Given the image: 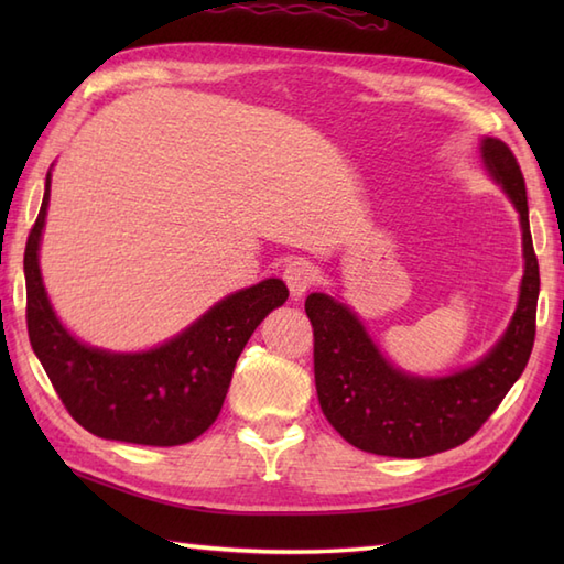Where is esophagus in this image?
<instances>
[{"mask_svg":"<svg viewBox=\"0 0 564 564\" xmlns=\"http://www.w3.org/2000/svg\"><path fill=\"white\" fill-rule=\"evenodd\" d=\"M283 281L289 283V291L297 301L315 283V267L307 259H293L283 267Z\"/></svg>","mask_w":564,"mask_h":564,"instance_id":"34e87169","label":"esophagus"}]
</instances>
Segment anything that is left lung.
Masks as SVG:
<instances>
[{
    "label": "left lung",
    "mask_w": 564,
    "mask_h": 564,
    "mask_svg": "<svg viewBox=\"0 0 564 564\" xmlns=\"http://www.w3.org/2000/svg\"><path fill=\"white\" fill-rule=\"evenodd\" d=\"M480 150L489 174L505 186L521 215L525 259L517 313L485 358L446 378L406 376L382 358L349 307L325 293L307 295L317 400L327 422L356 448L390 458H426L460 446L492 416L529 364L541 273L525 182L507 142L485 138Z\"/></svg>",
    "instance_id": "obj_1"
}]
</instances>
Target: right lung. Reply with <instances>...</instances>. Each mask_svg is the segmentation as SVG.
Returning a JSON list of instances; mask_svg holds the SVG:
<instances>
[{"instance_id": "right-lung-1", "label": "right lung", "mask_w": 564, "mask_h": 564, "mask_svg": "<svg viewBox=\"0 0 564 564\" xmlns=\"http://www.w3.org/2000/svg\"><path fill=\"white\" fill-rule=\"evenodd\" d=\"M47 200L51 172L23 251V273L29 339L57 398L94 436L140 446H182L198 438L223 410L245 344L273 307L289 301L285 283L269 279L227 295L158 349L142 354L91 349L59 325L43 289L39 245Z\"/></svg>"}]
</instances>
